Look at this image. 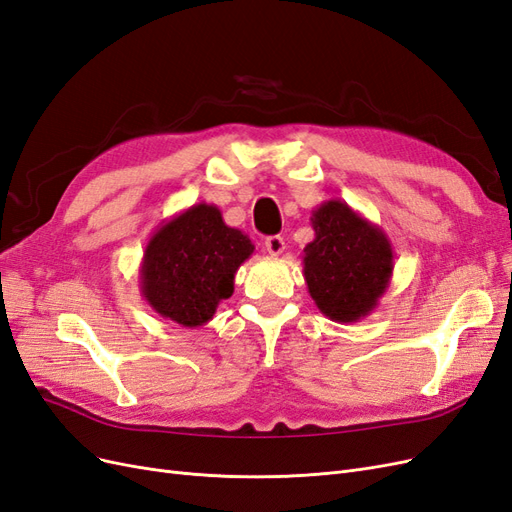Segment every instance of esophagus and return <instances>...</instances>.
I'll return each instance as SVG.
<instances>
[{
	"label": "esophagus",
	"mask_w": 512,
	"mask_h": 512,
	"mask_svg": "<svg viewBox=\"0 0 512 512\" xmlns=\"http://www.w3.org/2000/svg\"><path fill=\"white\" fill-rule=\"evenodd\" d=\"M264 248H267V252L271 256H279L281 252L286 250V241H284V237L273 235V237H267V241H264Z\"/></svg>",
	"instance_id": "34e87169"
}]
</instances>
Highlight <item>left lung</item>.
<instances>
[{
    "instance_id": "obj_1",
    "label": "left lung",
    "mask_w": 512,
    "mask_h": 512,
    "mask_svg": "<svg viewBox=\"0 0 512 512\" xmlns=\"http://www.w3.org/2000/svg\"><path fill=\"white\" fill-rule=\"evenodd\" d=\"M315 239L303 254L307 290L332 322L370 315L390 288L394 250L377 224L341 199L324 201L311 214Z\"/></svg>"
}]
</instances>
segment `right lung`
<instances>
[{
  "instance_id": "obj_1",
  "label": "right lung",
  "mask_w": 512,
  "mask_h": 512,
  "mask_svg": "<svg viewBox=\"0 0 512 512\" xmlns=\"http://www.w3.org/2000/svg\"><path fill=\"white\" fill-rule=\"evenodd\" d=\"M252 252L250 237L226 226L216 205L197 203L152 233L139 267L142 296L165 320L205 326L233 296L237 269Z\"/></svg>"
}]
</instances>
